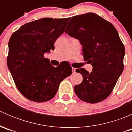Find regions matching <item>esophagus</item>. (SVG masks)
Wrapping results in <instances>:
<instances>
[{
	"label": "esophagus",
	"instance_id": "1",
	"mask_svg": "<svg viewBox=\"0 0 132 132\" xmlns=\"http://www.w3.org/2000/svg\"><path fill=\"white\" fill-rule=\"evenodd\" d=\"M71 70H72V71H73V73H75V71H76V69L75 68H72V69H71Z\"/></svg>",
	"mask_w": 132,
	"mask_h": 132
}]
</instances>
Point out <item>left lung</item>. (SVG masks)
Instances as JSON below:
<instances>
[{
  "instance_id": "obj_1",
  "label": "left lung",
  "mask_w": 132,
  "mask_h": 132,
  "mask_svg": "<svg viewBox=\"0 0 132 132\" xmlns=\"http://www.w3.org/2000/svg\"><path fill=\"white\" fill-rule=\"evenodd\" d=\"M65 32L78 39L84 60L91 64V73L76 70L83 77L74 87L81 100L96 103L104 100L112 91L123 71L125 49L114 26L93 13L73 16Z\"/></svg>"
}]
</instances>
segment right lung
Instances as JSON below:
<instances>
[{"instance_id": "right-lung-1", "label": "right lung", "mask_w": 132, "mask_h": 132, "mask_svg": "<svg viewBox=\"0 0 132 132\" xmlns=\"http://www.w3.org/2000/svg\"><path fill=\"white\" fill-rule=\"evenodd\" d=\"M70 18H43L25 23L8 43L7 64L16 86L26 98L35 102L52 99L59 84L72 73L68 62L57 67L44 57L64 32Z\"/></svg>"}]
</instances>
